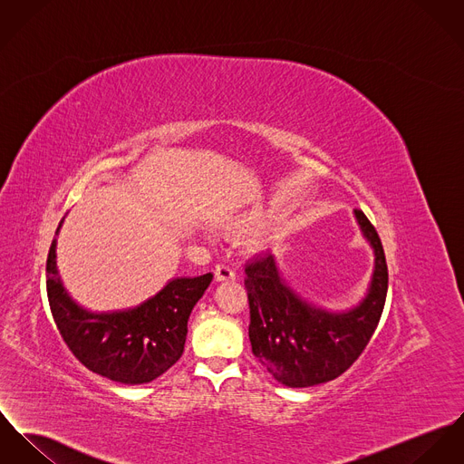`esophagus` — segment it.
Instances as JSON below:
<instances>
[{
	"label": "esophagus",
	"mask_w": 464,
	"mask_h": 464,
	"mask_svg": "<svg viewBox=\"0 0 464 464\" xmlns=\"http://www.w3.org/2000/svg\"><path fill=\"white\" fill-rule=\"evenodd\" d=\"M215 279L218 283H233L237 279V274L229 265H217L215 266Z\"/></svg>",
	"instance_id": "1"
}]
</instances>
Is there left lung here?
Masks as SVG:
<instances>
[{"label":"left lung","instance_id":"8db88e82","mask_svg":"<svg viewBox=\"0 0 464 464\" xmlns=\"http://www.w3.org/2000/svg\"><path fill=\"white\" fill-rule=\"evenodd\" d=\"M355 217L374 249V274L367 296L352 311L328 313L307 304L285 285L270 252L254 254L246 263L252 353L285 387L304 389L341 376L380 323L389 289L385 252L371 220L362 210Z\"/></svg>","mask_w":464,"mask_h":464}]
</instances>
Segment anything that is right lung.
<instances>
[{
  "label": "right lung",
  "mask_w": 464,
  "mask_h": 464,
  "mask_svg": "<svg viewBox=\"0 0 464 464\" xmlns=\"http://www.w3.org/2000/svg\"><path fill=\"white\" fill-rule=\"evenodd\" d=\"M212 277L205 274L194 279H173L134 309L97 314L79 307L62 285L56 238L45 266L49 307L73 357L90 371L125 385L148 383L179 362L187 339V321Z\"/></svg>",
  "instance_id": "obj_1"
}]
</instances>
